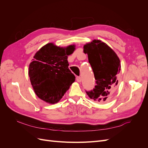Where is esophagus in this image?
Listing matches in <instances>:
<instances>
[{
    "label": "esophagus",
    "instance_id": "esophagus-1",
    "mask_svg": "<svg viewBox=\"0 0 148 148\" xmlns=\"http://www.w3.org/2000/svg\"><path fill=\"white\" fill-rule=\"evenodd\" d=\"M76 79H77V81L78 83L82 82V78H81V77H76Z\"/></svg>",
    "mask_w": 148,
    "mask_h": 148
}]
</instances>
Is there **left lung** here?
<instances>
[{
	"label": "left lung",
	"mask_w": 148,
	"mask_h": 148,
	"mask_svg": "<svg viewBox=\"0 0 148 148\" xmlns=\"http://www.w3.org/2000/svg\"><path fill=\"white\" fill-rule=\"evenodd\" d=\"M87 53L95 77V88L86 91L90 99L106 102L113 97L118 84L117 77L120 71V61L116 53L107 44L94 39L83 46Z\"/></svg>",
	"instance_id": "8db88e82"
}]
</instances>
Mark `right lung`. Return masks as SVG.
I'll return each instance as SVG.
<instances>
[{
	"mask_svg": "<svg viewBox=\"0 0 148 148\" xmlns=\"http://www.w3.org/2000/svg\"><path fill=\"white\" fill-rule=\"evenodd\" d=\"M75 50V45L60 47L51 42L35 53L28 75L34 91L40 99L49 104L58 102L75 81L67 60Z\"/></svg>",
	"mask_w": 148,
	"mask_h": 148,
	"instance_id": "obj_1",
	"label": "right lung"
}]
</instances>
